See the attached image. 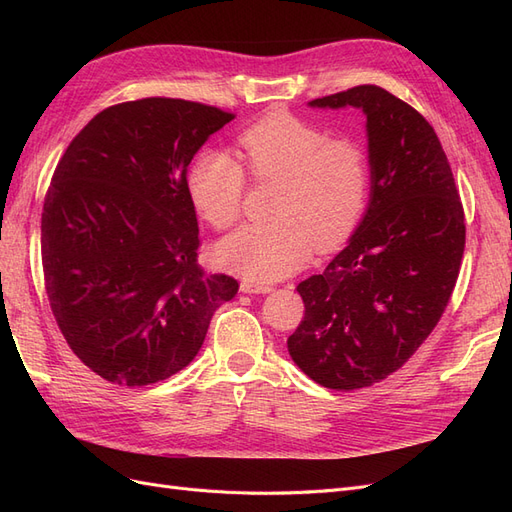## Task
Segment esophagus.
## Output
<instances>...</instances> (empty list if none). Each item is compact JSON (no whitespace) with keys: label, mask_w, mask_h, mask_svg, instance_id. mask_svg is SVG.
<instances>
[{"label":"esophagus","mask_w":512,"mask_h":512,"mask_svg":"<svg viewBox=\"0 0 512 512\" xmlns=\"http://www.w3.org/2000/svg\"><path fill=\"white\" fill-rule=\"evenodd\" d=\"M243 294H269L273 292V286L269 284H256V282H241Z\"/></svg>","instance_id":"obj_1"}]
</instances>
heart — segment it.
I'll list each match as a JSON object with an SVG mask.
<instances>
[{
  "mask_svg": "<svg viewBox=\"0 0 512 512\" xmlns=\"http://www.w3.org/2000/svg\"><path fill=\"white\" fill-rule=\"evenodd\" d=\"M241 156L254 179H282L271 213L277 220L250 224L218 245V262L250 282L282 280L314 252L342 245L369 203V164L352 141H329L327 132L273 113L239 136ZM245 168L220 149L198 153L188 173L196 209L218 230L239 220Z\"/></svg>",
  "mask_w": 512,
  "mask_h": 512,
  "instance_id": "obj_1",
  "label": "heart"
}]
</instances>
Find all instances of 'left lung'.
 <instances>
[{"label": "left lung", "mask_w": 512, "mask_h": 512, "mask_svg": "<svg viewBox=\"0 0 512 512\" xmlns=\"http://www.w3.org/2000/svg\"><path fill=\"white\" fill-rule=\"evenodd\" d=\"M367 117L369 205L348 245L297 286L305 316L288 352L320 386L354 391L391 376L451 299L466 224L453 170L429 121L376 85L309 102Z\"/></svg>", "instance_id": "left-lung-1"}]
</instances>
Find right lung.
<instances>
[{
	"label": "right lung",
	"mask_w": 512,
	"mask_h": 512,
	"mask_svg": "<svg viewBox=\"0 0 512 512\" xmlns=\"http://www.w3.org/2000/svg\"><path fill=\"white\" fill-rule=\"evenodd\" d=\"M235 119L145 98L104 108L59 160L42 211V269L68 346L108 382L147 386L190 365L228 275L198 267L188 166Z\"/></svg>",
	"instance_id": "right-lung-1"
}]
</instances>
